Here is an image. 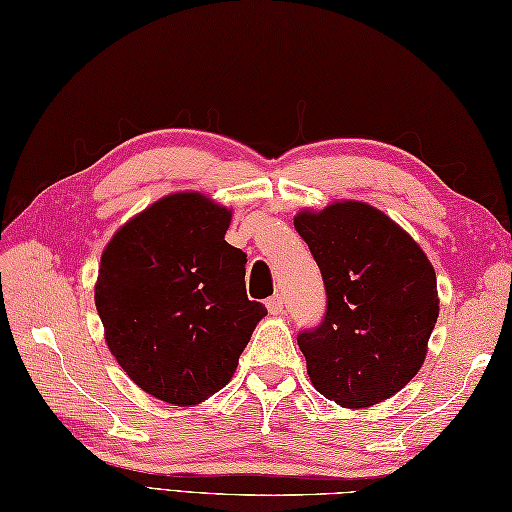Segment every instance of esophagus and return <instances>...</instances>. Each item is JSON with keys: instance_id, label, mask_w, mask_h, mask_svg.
<instances>
[{"instance_id": "obj_1", "label": "esophagus", "mask_w": 512, "mask_h": 512, "mask_svg": "<svg viewBox=\"0 0 512 512\" xmlns=\"http://www.w3.org/2000/svg\"><path fill=\"white\" fill-rule=\"evenodd\" d=\"M266 307H268V312H270L272 316H279V314H283V299H281L279 294L270 296V299L266 301Z\"/></svg>"}]
</instances>
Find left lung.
I'll return each instance as SVG.
<instances>
[{
	"label": "left lung",
	"mask_w": 512,
	"mask_h": 512,
	"mask_svg": "<svg viewBox=\"0 0 512 512\" xmlns=\"http://www.w3.org/2000/svg\"><path fill=\"white\" fill-rule=\"evenodd\" d=\"M294 227L327 290L325 320L299 336L314 388L351 410L397 395L423 366L438 318L432 261L362 200L301 209Z\"/></svg>",
	"instance_id": "left-lung-1"
}]
</instances>
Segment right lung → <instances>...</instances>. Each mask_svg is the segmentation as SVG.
Returning <instances> with one entry per match:
<instances>
[{"label": "right lung", "instance_id": "right-lung-1", "mask_svg": "<svg viewBox=\"0 0 512 512\" xmlns=\"http://www.w3.org/2000/svg\"><path fill=\"white\" fill-rule=\"evenodd\" d=\"M233 211L200 192L152 202L104 246L95 307L106 347L133 382L198 406L231 382L268 310L246 296V255L224 235Z\"/></svg>", "mask_w": 512, "mask_h": 512}]
</instances>
